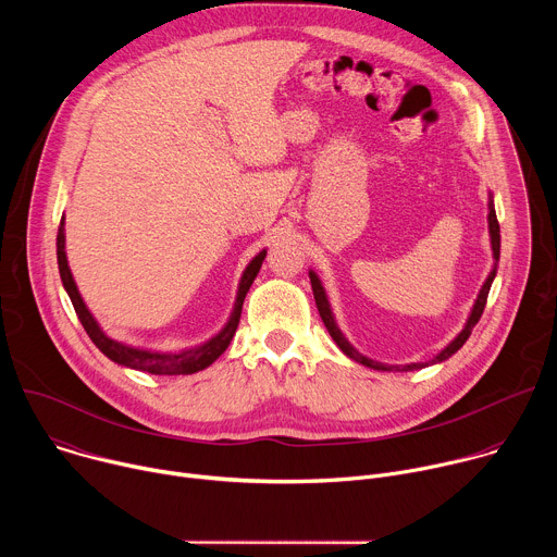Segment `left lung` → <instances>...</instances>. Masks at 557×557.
Instances as JSON below:
<instances>
[{
  "mask_svg": "<svg viewBox=\"0 0 557 557\" xmlns=\"http://www.w3.org/2000/svg\"><path fill=\"white\" fill-rule=\"evenodd\" d=\"M490 235H492L494 258H496V262H498V258H500V224H498V218H496L494 200H490ZM308 275H310V284H312V295H314L317 310H320V314H322V320H324V324H326V329H329L331 337L335 339V344L342 348V352H344V355H348V357H350V359H355L357 363L368 366V368H374V370H401V372H408V370H419V368H425V366H432V363L445 361V359H449L456 350H460V346L469 339V335H471L473 326L479 324L481 314H483V310H485L487 295H490L492 282H494V277H496V267H494V271L490 273L487 282L483 284L481 295H479V299H475V304H473V308H471V314H469V320H467L465 329L460 331V335H458V337H456V339H454V342H451V344H449L441 355H436L432 361H425V363H410V366H385V363H379V361H372V359H368V357L359 355V352H357V350L346 342V337L342 335V331L337 329V324H335V317H333V312H331V304H329V299H326V293H324V286H322L320 277H317L312 271H310Z\"/></svg>",
  "mask_w": 557,
  "mask_h": 557,
  "instance_id": "obj_1",
  "label": "left lung"
}]
</instances>
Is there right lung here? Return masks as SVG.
Masks as SVG:
<instances>
[{"label":"right lung","mask_w":557,"mask_h":557,"mask_svg":"<svg viewBox=\"0 0 557 557\" xmlns=\"http://www.w3.org/2000/svg\"><path fill=\"white\" fill-rule=\"evenodd\" d=\"M267 258V251L258 253L251 264L247 267L243 280H240V288H237V299H235V308L231 312L228 324L222 329L220 335H215L211 342H207L200 348L194 350H185V352H176V355H165V352H149V350H138V348H129L123 346L114 339H110L99 324L95 322V317L90 314V310L86 308L82 295L76 290V284L72 280V273L67 269V260H65V235H63V218H61V226H59V235H57V262H59V273H61V282L70 295V301L74 306V312L78 314V322L84 324L86 333L90 335V339L95 342V346L112 361L140 370V372H149V374H194L198 370H205L207 366H211L231 344L237 324H240V314H243V304L245 297L253 284V280L260 273V267Z\"/></svg>","instance_id":"1"}]
</instances>
